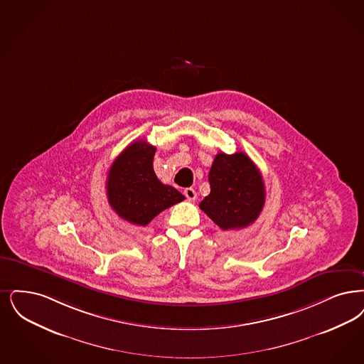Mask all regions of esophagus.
Masks as SVG:
<instances>
[{"mask_svg": "<svg viewBox=\"0 0 364 364\" xmlns=\"http://www.w3.org/2000/svg\"><path fill=\"white\" fill-rule=\"evenodd\" d=\"M184 195H186V198L188 199L189 202H193L196 199V192L193 188L184 189Z\"/></svg>", "mask_w": 364, "mask_h": 364, "instance_id": "34e87169", "label": "esophagus"}]
</instances>
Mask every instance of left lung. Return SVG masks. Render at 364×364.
<instances>
[{"mask_svg": "<svg viewBox=\"0 0 364 364\" xmlns=\"http://www.w3.org/2000/svg\"><path fill=\"white\" fill-rule=\"evenodd\" d=\"M208 181L210 195L199 207L222 230L247 228L260 215L265 187L260 171L245 153H218Z\"/></svg>", "mask_w": 364, "mask_h": 364, "instance_id": "1", "label": "left lung"}]
</instances>
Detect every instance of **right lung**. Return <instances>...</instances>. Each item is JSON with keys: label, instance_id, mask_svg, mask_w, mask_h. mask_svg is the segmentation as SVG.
Masks as SVG:
<instances>
[{"label": "right lung", "instance_id": "1", "mask_svg": "<svg viewBox=\"0 0 364 364\" xmlns=\"http://www.w3.org/2000/svg\"><path fill=\"white\" fill-rule=\"evenodd\" d=\"M154 154V146L142 139L134 141L117 156L108 172V203L132 225L146 226L161 211L186 199L159 180L153 169Z\"/></svg>", "mask_w": 364, "mask_h": 364}]
</instances>
